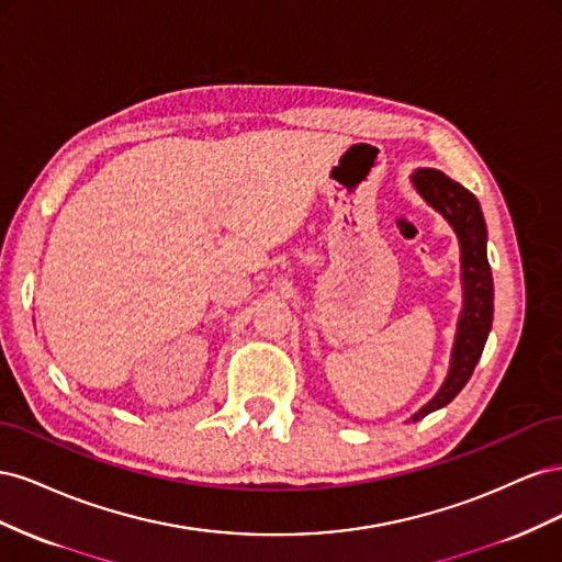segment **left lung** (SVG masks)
<instances>
[{
  "mask_svg": "<svg viewBox=\"0 0 562 562\" xmlns=\"http://www.w3.org/2000/svg\"><path fill=\"white\" fill-rule=\"evenodd\" d=\"M417 194L434 211L446 217L459 241V262H462V312L457 318L454 345L450 353L448 375L429 403L407 422H419L434 411L446 407L469 382L475 363L481 361L495 312V285L487 262V227L481 203L467 187L450 180L436 168H417L411 176Z\"/></svg>",
  "mask_w": 562,
  "mask_h": 562,
  "instance_id": "8db88e82",
  "label": "left lung"
}]
</instances>
